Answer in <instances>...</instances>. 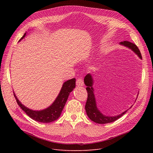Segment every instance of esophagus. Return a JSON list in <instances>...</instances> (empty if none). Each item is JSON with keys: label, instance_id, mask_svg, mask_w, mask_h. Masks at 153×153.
Instances as JSON below:
<instances>
[{"label": "esophagus", "instance_id": "34e87169", "mask_svg": "<svg viewBox=\"0 0 153 153\" xmlns=\"http://www.w3.org/2000/svg\"><path fill=\"white\" fill-rule=\"evenodd\" d=\"M77 86H83L84 85V81L82 78H78L76 81Z\"/></svg>", "mask_w": 153, "mask_h": 153}]
</instances>
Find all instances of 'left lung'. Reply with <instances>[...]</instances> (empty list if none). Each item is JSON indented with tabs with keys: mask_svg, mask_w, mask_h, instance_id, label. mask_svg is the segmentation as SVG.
I'll list each match as a JSON object with an SVG mask.
<instances>
[{
	"mask_svg": "<svg viewBox=\"0 0 153 153\" xmlns=\"http://www.w3.org/2000/svg\"><path fill=\"white\" fill-rule=\"evenodd\" d=\"M120 44L127 46L128 48H130V49L133 51L136 54H138L139 57L142 59V56L140 53V50L135 44L131 43L128 41H124L123 42L120 43ZM84 83L87 87L86 88V90L87 92V99L85 103V111L87 116L89 117V118L92 121L100 124H105L108 123L116 121L117 120L122 117L126 112L125 111L122 114L118 115L115 117H107L103 115L101 112L98 110L97 105H96V102L95 99V95L94 94V89L92 87L93 84V79L92 76L90 74H88L84 78Z\"/></svg>",
	"mask_w": 153,
	"mask_h": 153,
	"instance_id": "8db88e82",
	"label": "left lung"
}]
</instances>
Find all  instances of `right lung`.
I'll return each mask as SVG.
<instances>
[{"label":"right lung","mask_w":153,"mask_h":153,"mask_svg":"<svg viewBox=\"0 0 153 153\" xmlns=\"http://www.w3.org/2000/svg\"><path fill=\"white\" fill-rule=\"evenodd\" d=\"M25 35L26 33L24 34V35L20 39V41L25 37ZM75 87V78L68 80V81L64 82L62 85L61 90L58 96V97L56 98L52 105L48 108L41 111H35L27 108L20 103V102L17 99L14 93L13 94L18 105L25 112L28 116H29L31 118L35 120L36 122L49 123L55 121V120L58 119V118L60 117L61 112L69 97V95L71 92L73 91Z\"/></svg>","instance_id":"1"}]
</instances>
